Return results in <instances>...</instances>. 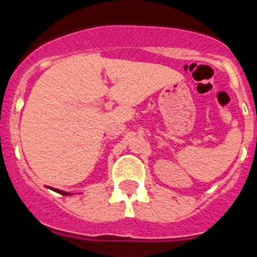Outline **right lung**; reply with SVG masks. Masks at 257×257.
Instances as JSON below:
<instances>
[{"label":"right lung","instance_id":"1","mask_svg":"<svg viewBox=\"0 0 257 257\" xmlns=\"http://www.w3.org/2000/svg\"><path fill=\"white\" fill-rule=\"evenodd\" d=\"M53 190H54V191H57V193H59V194H62V195H71V194H70V193H66V191L58 190V189H53Z\"/></svg>","mask_w":257,"mask_h":257}]
</instances>
